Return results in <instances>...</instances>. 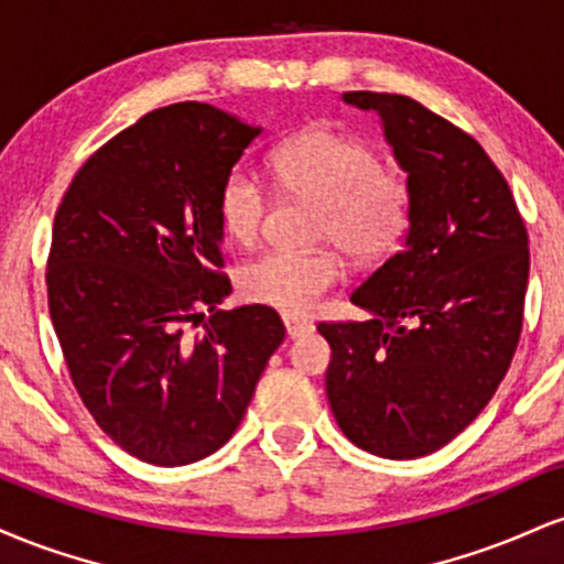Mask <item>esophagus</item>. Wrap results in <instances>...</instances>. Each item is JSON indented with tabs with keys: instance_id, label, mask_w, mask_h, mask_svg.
Segmentation results:
<instances>
[{
	"instance_id": "esophagus-1",
	"label": "esophagus",
	"mask_w": 564,
	"mask_h": 564,
	"mask_svg": "<svg viewBox=\"0 0 564 564\" xmlns=\"http://www.w3.org/2000/svg\"><path fill=\"white\" fill-rule=\"evenodd\" d=\"M283 323H286L289 339H300V336L313 332V323L304 321V318H294V315H286V318H283Z\"/></svg>"
}]
</instances>
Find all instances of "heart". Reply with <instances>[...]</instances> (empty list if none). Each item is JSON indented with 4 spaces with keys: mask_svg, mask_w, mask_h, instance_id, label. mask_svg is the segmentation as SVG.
Here are the masks:
<instances>
[{
    "mask_svg": "<svg viewBox=\"0 0 564 564\" xmlns=\"http://www.w3.org/2000/svg\"><path fill=\"white\" fill-rule=\"evenodd\" d=\"M275 193L313 206L310 238L334 243L355 262L384 260L411 228L413 187L405 172L381 164L371 142L313 127L283 140L270 156ZM270 193L257 174L236 170L219 191V223L238 246L260 238ZM333 246L313 251H264L241 268L238 283L251 302L283 313H310L339 281Z\"/></svg>",
    "mask_w": 564,
    "mask_h": 564,
    "instance_id": "1",
    "label": "heart"
}]
</instances>
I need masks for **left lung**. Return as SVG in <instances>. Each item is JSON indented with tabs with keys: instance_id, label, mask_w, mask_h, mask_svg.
Listing matches in <instances>:
<instances>
[{
	"instance_id": "8db88e82",
	"label": "left lung",
	"mask_w": 564,
	"mask_h": 564,
	"mask_svg": "<svg viewBox=\"0 0 564 564\" xmlns=\"http://www.w3.org/2000/svg\"><path fill=\"white\" fill-rule=\"evenodd\" d=\"M377 111L413 187L405 243L352 300L368 321H323L326 394L358 448L416 458L475 422L522 334L528 230L471 134L405 95L345 93Z\"/></svg>"
}]
</instances>
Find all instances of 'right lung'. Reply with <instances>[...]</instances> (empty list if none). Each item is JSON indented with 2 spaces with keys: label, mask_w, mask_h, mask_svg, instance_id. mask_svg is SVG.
<instances>
[{
  "label": "right lung",
  "mask_w": 564,
  "mask_h": 564,
  "mask_svg": "<svg viewBox=\"0 0 564 564\" xmlns=\"http://www.w3.org/2000/svg\"><path fill=\"white\" fill-rule=\"evenodd\" d=\"M257 134L206 102L159 108L97 148L55 212L47 300L70 381L97 426L156 467L228 443L286 336L273 307L217 310L219 191Z\"/></svg>",
  "instance_id": "add662e5"
}]
</instances>
